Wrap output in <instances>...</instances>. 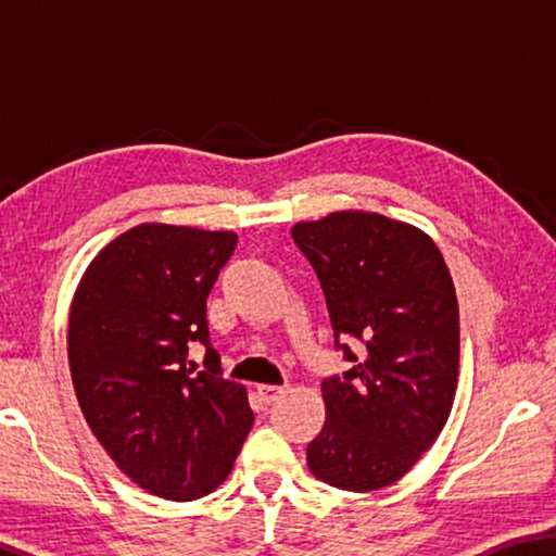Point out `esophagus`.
Instances as JSON below:
<instances>
[{
	"label": "esophagus",
	"mask_w": 556,
	"mask_h": 556,
	"mask_svg": "<svg viewBox=\"0 0 556 556\" xmlns=\"http://www.w3.org/2000/svg\"><path fill=\"white\" fill-rule=\"evenodd\" d=\"M257 392L265 402H275L279 394H285V388H279V384H257Z\"/></svg>",
	"instance_id": "1"
}]
</instances>
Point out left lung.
<instances>
[{
    "label": "left lung",
    "mask_w": 556,
    "mask_h": 556,
    "mask_svg": "<svg viewBox=\"0 0 556 556\" xmlns=\"http://www.w3.org/2000/svg\"><path fill=\"white\" fill-rule=\"evenodd\" d=\"M291 238L321 281L336 351L351 363L321 382L326 425L306 446L308 468L341 491H378L417 464L448 419L454 281L429 235L378 213L296 223Z\"/></svg>",
    "instance_id": "obj_1"
}]
</instances>
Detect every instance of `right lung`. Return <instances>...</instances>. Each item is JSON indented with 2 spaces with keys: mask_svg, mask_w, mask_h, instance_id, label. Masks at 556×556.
I'll use <instances>...</instances> for the list:
<instances>
[{
  "mask_svg": "<svg viewBox=\"0 0 556 556\" xmlns=\"http://www.w3.org/2000/svg\"><path fill=\"white\" fill-rule=\"evenodd\" d=\"M238 235L144 223L92 260L68 321V363L88 427L152 495L195 501L230 473L252 414L225 380L205 301ZM206 348L195 371L187 348Z\"/></svg>",
  "mask_w": 556,
  "mask_h": 556,
  "instance_id": "obj_1",
  "label": "right lung"
}]
</instances>
